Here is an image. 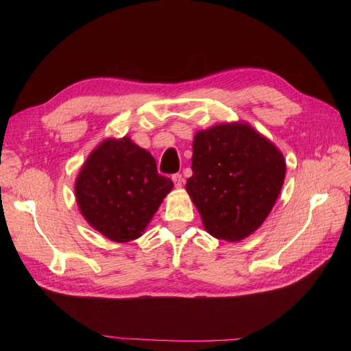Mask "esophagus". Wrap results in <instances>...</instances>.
<instances>
[{
  "instance_id": "34e87169",
  "label": "esophagus",
  "mask_w": 351,
  "mask_h": 351,
  "mask_svg": "<svg viewBox=\"0 0 351 351\" xmlns=\"http://www.w3.org/2000/svg\"><path fill=\"white\" fill-rule=\"evenodd\" d=\"M171 181H173L176 189H181L182 184H184V178H182L181 173H175L173 176H171Z\"/></svg>"
}]
</instances>
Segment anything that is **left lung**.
Here are the masks:
<instances>
[{"label":"left lung","mask_w":351,"mask_h":351,"mask_svg":"<svg viewBox=\"0 0 351 351\" xmlns=\"http://www.w3.org/2000/svg\"><path fill=\"white\" fill-rule=\"evenodd\" d=\"M193 175L185 189L206 232L240 241L273 210L287 164L270 140L249 123H219L193 140Z\"/></svg>","instance_id":"obj_1"}]
</instances>
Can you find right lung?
Listing matches in <instances>:
<instances>
[{"label": "right lung", "mask_w": 351, "mask_h": 351, "mask_svg": "<svg viewBox=\"0 0 351 351\" xmlns=\"http://www.w3.org/2000/svg\"><path fill=\"white\" fill-rule=\"evenodd\" d=\"M173 189L154 156L130 137L107 138L88 155L75 181V197L88 225L108 240L128 243L145 232Z\"/></svg>", "instance_id": "right-lung-1"}]
</instances>
